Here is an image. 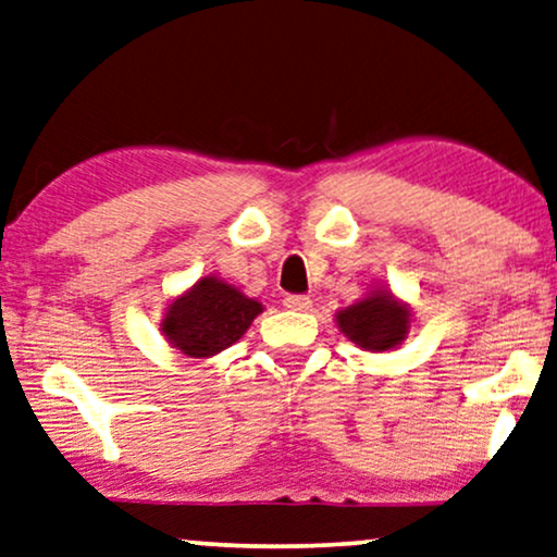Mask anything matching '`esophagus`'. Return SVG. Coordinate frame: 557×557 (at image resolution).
Returning a JSON list of instances; mask_svg holds the SVG:
<instances>
[{"mask_svg": "<svg viewBox=\"0 0 557 557\" xmlns=\"http://www.w3.org/2000/svg\"><path fill=\"white\" fill-rule=\"evenodd\" d=\"M284 307L286 309H294V312H307L309 307H312V299L305 294H288L284 299Z\"/></svg>", "mask_w": 557, "mask_h": 557, "instance_id": "34e87169", "label": "esophagus"}]
</instances>
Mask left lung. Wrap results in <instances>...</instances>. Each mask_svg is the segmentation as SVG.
Wrapping results in <instances>:
<instances>
[{
  "label": "left lung",
  "mask_w": 557,
  "mask_h": 557,
  "mask_svg": "<svg viewBox=\"0 0 557 557\" xmlns=\"http://www.w3.org/2000/svg\"><path fill=\"white\" fill-rule=\"evenodd\" d=\"M337 324L358 348L381 352L404 341L409 327V309L394 296L379 292L337 312Z\"/></svg>",
  "instance_id": "obj_1"
}]
</instances>
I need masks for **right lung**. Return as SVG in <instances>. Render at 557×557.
<instances>
[{"mask_svg":"<svg viewBox=\"0 0 557 557\" xmlns=\"http://www.w3.org/2000/svg\"><path fill=\"white\" fill-rule=\"evenodd\" d=\"M261 312V301L248 299L225 281L207 276L173 301L161 327L176 350L191 358H209L240 341Z\"/></svg>","mask_w":557,"mask_h":557,"instance_id":"right-lung-1","label":"right lung"}]
</instances>
